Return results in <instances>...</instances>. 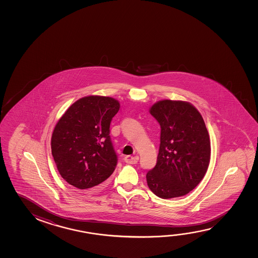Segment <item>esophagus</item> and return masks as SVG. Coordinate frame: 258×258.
Masks as SVG:
<instances>
[{
	"mask_svg": "<svg viewBox=\"0 0 258 258\" xmlns=\"http://www.w3.org/2000/svg\"><path fill=\"white\" fill-rule=\"evenodd\" d=\"M124 160L127 164H131L134 165L137 164L139 161V156H126L124 157Z\"/></svg>",
	"mask_w": 258,
	"mask_h": 258,
	"instance_id": "1",
	"label": "esophagus"
}]
</instances>
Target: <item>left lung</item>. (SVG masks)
<instances>
[{"label":"left lung","instance_id":"8db88e82","mask_svg":"<svg viewBox=\"0 0 258 258\" xmlns=\"http://www.w3.org/2000/svg\"><path fill=\"white\" fill-rule=\"evenodd\" d=\"M150 114L160 124L156 165L147 173L149 189L162 199L189 194L203 180L211 160V140L203 116L190 102L162 100Z\"/></svg>","mask_w":258,"mask_h":258}]
</instances>
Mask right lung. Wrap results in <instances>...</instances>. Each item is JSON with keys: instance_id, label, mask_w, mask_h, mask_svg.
<instances>
[{"instance_id": "add662e5", "label": "right lung", "mask_w": 258, "mask_h": 258, "mask_svg": "<svg viewBox=\"0 0 258 258\" xmlns=\"http://www.w3.org/2000/svg\"><path fill=\"white\" fill-rule=\"evenodd\" d=\"M120 104L114 98L90 95L68 108L55 124L51 151L63 180L80 190L96 189L117 165L110 124Z\"/></svg>"}]
</instances>
